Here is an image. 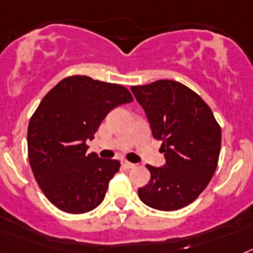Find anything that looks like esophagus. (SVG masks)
Listing matches in <instances>:
<instances>
[{"label": "esophagus", "mask_w": 253, "mask_h": 253, "mask_svg": "<svg viewBox=\"0 0 253 253\" xmlns=\"http://www.w3.org/2000/svg\"><path fill=\"white\" fill-rule=\"evenodd\" d=\"M122 166L125 167V169H133V167H135V165L131 162H127V161H123Z\"/></svg>", "instance_id": "obj_1"}]
</instances>
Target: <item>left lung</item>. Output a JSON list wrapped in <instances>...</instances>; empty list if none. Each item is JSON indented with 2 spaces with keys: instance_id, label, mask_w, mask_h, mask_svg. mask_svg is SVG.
<instances>
[{
  "instance_id": "1",
  "label": "left lung",
  "mask_w": 253,
  "mask_h": 253,
  "mask_svg": "<svg viewBox=\"0 0 253 253\" xmlns=\"http://www.w3.org/2000/svg\"><path fill=\"white\" fill-rule=\"evenodd\" d=\"M144 108L166 165L153 167L139 198L152 209L175 211L190 205L209 185L217 167L221 128L211 108L185 84L159 80L131 87Z\"/></svg>"
}]
</instances>
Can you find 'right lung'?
Wrapping results in <instances>:
<instances>
[{
	"instance_id": "right-lung-1",
	"label": "right lung",
	"mask_w": 253,
	"mask_h": 253,
	"mask_svg": "<svg viewBox=\"0 0 253 253\" xmlns=\"http://www.w3.org/2000/svg\"><path fill=\"white\" fill-rule=\"evenodd\" d=\"M132 100L126 87L87 76L64 78L44 95L29 121L28 158L55 207L84 213L103 202L121 163L87 154L86 141L94 139L110 110Z\"/></svg>"
}]
</instances>
